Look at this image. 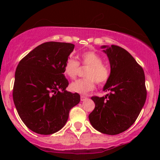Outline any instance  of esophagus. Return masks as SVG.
Listing matches in <instances>:
<instances>
[{
	"label": "esophagus",
	"instance_id": "1",
	"mask_svg": "<svg viewBox=\"0 0 160 160\" xmlns=\"http://www.w3.org/2000/svg\"><path fill=\"white\" fill-rule=\"evenodd\" d=\"M86 99V96H85V95H81V96H80V100H81L82 102L85 101Z\"/></svg>",
	"mask_w": 160,
	"mask_h": 160
}]
</instances>
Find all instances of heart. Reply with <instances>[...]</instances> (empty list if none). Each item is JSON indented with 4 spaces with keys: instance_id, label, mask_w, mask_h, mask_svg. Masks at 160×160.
<instances>
[{
    "instance_id": "b5f03b06",
    "label": "heart",
    "mask_w": 160,
    "mask_h": 160,
    "mask_svg": "<svg viewBox=\"0 0 160 160\" xmlns=\"http://www.w3.org/2000/svg\"><path fill=\"white\" fill-rule=\"evenodd\" d=\"M80 58L82 65L88 66L85 73L86 78L71 82L70 89L79 94H86L94 89L95 82L98 84L105 83L109 79L110 71L107 65L102 63V57L93 51L82 53ZM78 70L79 62L74 58H69L64 65V73L71 79L76 78Z\"/></svg>"
}]
</instances>
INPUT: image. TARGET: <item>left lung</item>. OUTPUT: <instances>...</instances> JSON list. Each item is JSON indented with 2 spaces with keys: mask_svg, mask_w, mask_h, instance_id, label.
Returning a JSON list of instances; mask_svg holds the SVG:
<instances>
[{
  "mask_svg": "<svg viewBox=\"0 0 160 160\" xmlns=\"http://www.w3.org/2000/svg\"><path fill=\"white\" fill-rule=\"evenodd\" d=\"M111 65L103 91L105 96L92 97L95 107L89 115L92 127L110 135L127 130L135 122L147 98L144 70L126 49L102 46Z\"/></svg>",
  "mask_w": 160,
  "mask_h": 160,
  "instance_id": "left-lung-1",
  "label": "left lung"
}]
</instances>
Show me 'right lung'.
I'll return each instance as SVG.
<instances>
[{
    "instance_id": "add662e5",
    "label": "right lung",
    "mask_w": 160,
    "mask_h": 160,
    "mask_svg": "<svg viewBox=\"0 0 160 160\" xmlns=\"http://www.w3.org/2000/svg\"><path fill=\"white\" fill-rule=\"evenodd\" d=\"M74 45L61 42L42 43L25 56L16 68L12 92L20 118L40 135L59 131L69 111L79 104L78 93L66 90L69 82L64 65Z\"/></svg>"
}]
</instances>
